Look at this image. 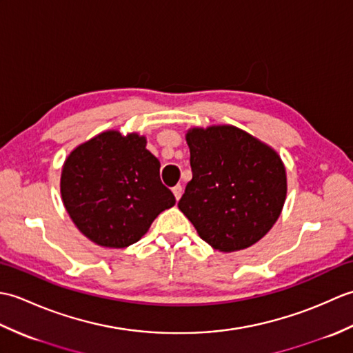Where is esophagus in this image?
Listing matches in <instances>:
<instances>
[{
    "instance_id": "obj_1",
    "label": "esophagus",
    "mask_w": 353,
    "mask_h": 353,
    "mask_svg": "<svg viewBox=\"0 0 353 353\" xmlns=\"http://www.w3.org/2000/svg\"><path fill=\"white\" fill-rule=\"evenodd\" d=\"M182 192H183V188H182V185H176L174 188H172V194H174V197H176V200H179L181 199V196H182Z\"/></svg>"
}]
</instances>
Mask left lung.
<instances>
[{
	"label": "left lung",
	"instance_id": "1",
	"mask_svg": "<svg viewBox=\"0 0 353 353\" xmlns=\"http://www.w3.org/2000/svg\"><path fill=\"white\" fill-rule=\"evenodd\" d=\"M192 179L179 200L199 236L220 252L250 247L279 219L287 176L274 150L232 125L186 134Z\"/></svg>",
	"mask_w": 353,
	"mask_h": 353
}]
</instances>
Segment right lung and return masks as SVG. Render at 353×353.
I'll return each mask as SVG.
<instances>
[{
  "mask_svg": "<svg viewBox=\"0 0 353 353\" xmlns=\"http://www.w3.org/2000/svg\"><path fill=\"white\" fill-rule=\"evenodd\" d=\"M159 170L161 163L145 148L144 137L104 132L65 161L63 205L91 241L123 249L139 241L156 216L176 205Z\"/></svg>",
  "mask_w": 353,
  "mask_h": 353,
  "instance_id": "1",
  "label": "right lung"
}]
</instances>
